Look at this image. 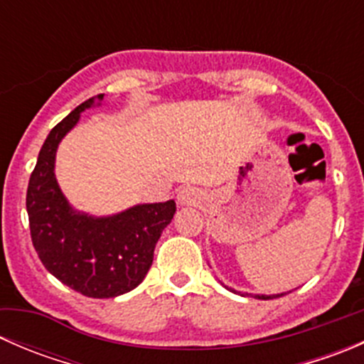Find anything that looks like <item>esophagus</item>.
<instances>
[{
    "instance_id": "esophagus-1",
    "label": "esophagus",
    "mask_w": 364,
    "mask_h": 364,
    "mask_svg": "<svg viewBox=\"0 0 364 364\" xmlns=\"http://www.w3.org/2000/svg\"><path fill=\"white\" fill-rule=\"evenodd\" d=\"M200 200V192L193 186H185L178 192V203L183 205H192L197 204Z\"/></svg>"
}]
</instances>
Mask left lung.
<instances>
[{
	"label": "left lung",
	"mask_w": 364,
	"mask_h": 364,
	"mask_svg": "<svg viewBox=\"0 0 364 364\" xmlns=\"http://www.w3.org/2000/svg\"><path fill=\"white\" fill-rule=\"evenodd\" d=\"M232 292H236V291H232ZM285 292H282V294H269V296H266V294H253V297H255V299H274V297H280V296H284ZM241 296H248V294H241Z\"/></svg>",
	"instance_id": "8db88e82"
}]
</instances>
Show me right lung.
Masks as SVG:
<instances>
[{"mask_svg":"<svg viewBox=\"0 0 364 364\" xmlns=\"http://www.w3.org/2000/svg\"><path fill=\"white\" fill-rule=\"evenodd\" d=\"M102 100L104 95H97L80 104L47 135L29 178L26 209L33 247L46 269L82 296L107 299L144 280L176 203L135 204L109 216L72 208L54 174L58 146L79 123L80 112Z\"/></svg>","mask_w":364,"mask_h":364,"instance_id":"add662e5","label":"right lung"}]
</instances>
